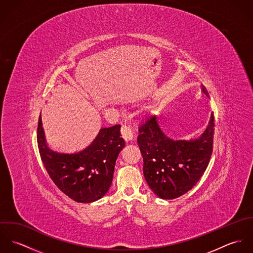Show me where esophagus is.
<instances>
[{
	"label": "esophagus",
	"instance_id": "obj_1",
	"mask_svg": "<svg viewBox=\"0 0 253 253\" xmlns=\"http://www.w3.org/2000/svg\"><path fill=\"white\" fill-rule=\"evenodd\" d=\"M121 133H122L123 138L126 141H130L133 138V132H132V130L130 129V127L128 126L123 125L122 128H121Z\"/></svg>",
	"mask_w": 253,
	"mask_h": 253
}]
</instances>
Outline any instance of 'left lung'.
Masks as SVG:
<instances>
[{
    "label": "left lung",
    "instance_id": "left-lung-1",
    "mask_svg": "<svg viewBox=\"0 0 253 253\" xmlns=\"http://www.w3.org/2000/svg\"><path fill=\"white\" fill-rule=\"evenodd\" d=\"M202 89L209 96L204 85ZM138 131L137 143L143 157L145 179L159 198L176 199L191 190L203 176L213 150V114L199 138H169L159 126L155 115L145 118Z\"/></svg>",
    "mask_w": 253,
    "mask_h": 253
}]
</instances>
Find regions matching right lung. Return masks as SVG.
Here are the masks:
<instances>
[{"instance_id":"right-lung-1","label":"right lung","mask_w":253,"mask_h":253,"mask_svg":"<svg viewBox=\"0 0 253 253\" xmlns=\"http://www.w3.org/2000/svg\"><path fill=\"white\" fill-rule=\"evenodd\" d=\"M121 126L103 127L84 149L66 153L46 143L40 116L37 141L42 164L54 184L78 203H92L101 199L112 184L116 160L125 147Z\"/></svg>"}]
</instances>
